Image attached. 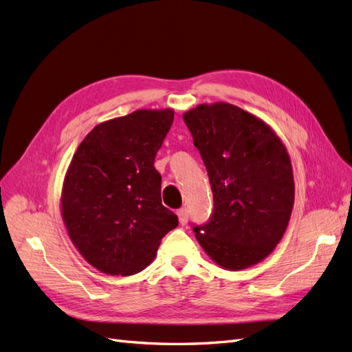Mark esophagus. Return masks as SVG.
Instances as JSON below:
<instances>
[{"label": "esophagus", "instance_id": "obj_1", "mask_svg": "<svg viewBox=\"0 0 352 352\" xmlns=\"http://www.w3.org/2000/svg\"><path fill=\"white\" fill-rule=\"evenodd\" d=\"M177 217H179V223L180 225H186L188 223V210L185 208V207H182V208H179L177 210Z\"/></svg>", "mask_w": 352, "mask_h": 352}]
</instances>
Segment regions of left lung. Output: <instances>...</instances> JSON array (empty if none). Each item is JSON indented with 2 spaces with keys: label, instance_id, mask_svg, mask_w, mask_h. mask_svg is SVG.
Segmentation results:
<instances>
[{
  "label": "left lung",
  "instance_id": "8db88e82",
  "mask_svg": "<svg viewBox=\"0 0 352 352\" xmlns=\"http://www.w3.org/2000/svg\"><path fill=\"white\" fill-rule=\"evenodd\" d=\"M184 120L214 199L195 236L223 269L251 267L280 242L291 219L295 185L286 146L269 124L229 102L199 104Z\"/></svg>",
  "mask_w": 352,
  "mask_h": 352
}]
</instances>
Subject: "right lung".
<instances>
[{
  "label": "right lung",
  "instance_id": "obj_1",
  "mask_svg": "<svg viewBox=\"0 0 352 352\" xmlns=\"http://www.w3.org/2000/svg\"><path fill=\"white\" fill-rule=\"evenodd\" d=\"M175 111L136 110L97 124L74 153L61 189L69 236L92 267L107 274L142 272L177 216L162 204L155 154Z\"/></svg>",
  "mask_w": 352,
  "mask_h": 352
}]
</instances>
